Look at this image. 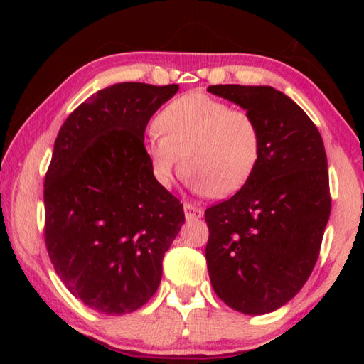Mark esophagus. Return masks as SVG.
<instances>
[{"label":"esophagus","mask_w":364,"mask_h":364,"mask_svg":"<svg viewBox=\"0 0 364 364\" xmlns=\"http://www.w3.org/2000/svg\"><path fill=\"white\" fill-rule=\"evenodd\" d=\"M202 215H204V210L199 207H194L191 204H184V217H186V220H197L200 218Z\"/></svg>","instance_id":"1"}]
</instances>
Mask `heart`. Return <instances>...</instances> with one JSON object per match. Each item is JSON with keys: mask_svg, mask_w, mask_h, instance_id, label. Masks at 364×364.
<instances>
[{"mask_svg": "<svg viewBox=\"0 0 364 364\" xmlns=\"http://www.w3.org/2000/svg\"><path fill=\"white\" fill-rule=\"evenodd\" d=\"M146 141L152 173L168 188L181 168L197 194L228 197L245 186L260 160L262 134L247 110L231 109L204 93H188L156 117Z\"/></svg>", "mask_w": 364, "mask_h": 364, "instance_id": "b5f03b06", "label": "heart"}]
</instances>
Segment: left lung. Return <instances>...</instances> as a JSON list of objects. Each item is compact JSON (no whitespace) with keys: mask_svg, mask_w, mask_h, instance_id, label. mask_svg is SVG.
<instances>
[{"mask_svg":"<svg viewBox=\"0 0 364 364\" xmlns=\"http://www.w3.org/2000/svg\"><path fill=\"white\" fill-rule=\"evenodd\" d=\"M207 91L247 110L262 134L250 180L205 210L208 274L228 306L264 315L294 299L315 268L331 213L328 157L315 123L273 86Z\"/></svg>","mask_w":364,"mask_h":364,"instance_id":"obj_1","label":"left lung"}]
</instances>
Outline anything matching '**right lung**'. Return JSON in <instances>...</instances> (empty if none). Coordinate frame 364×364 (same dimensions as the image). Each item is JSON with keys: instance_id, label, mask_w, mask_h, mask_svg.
<instances>
[{"instance_id": "right-lung-1", "label": "right lung", "mask_w": 364, "mask_h": 364, "mask_svg": "<svg viewBox=\"0 0 364 364\" xmlns=\"http://www.w3.org/2000/svg\"><path fill=\"white\" fill-rule=\"evenodd\" d=\"M180 86L117 83L67 117L45 178V242L72 295L106 315L143 306L162 279L183 204L152 173L147 122Z\"/></svg>"}]
</instances>
